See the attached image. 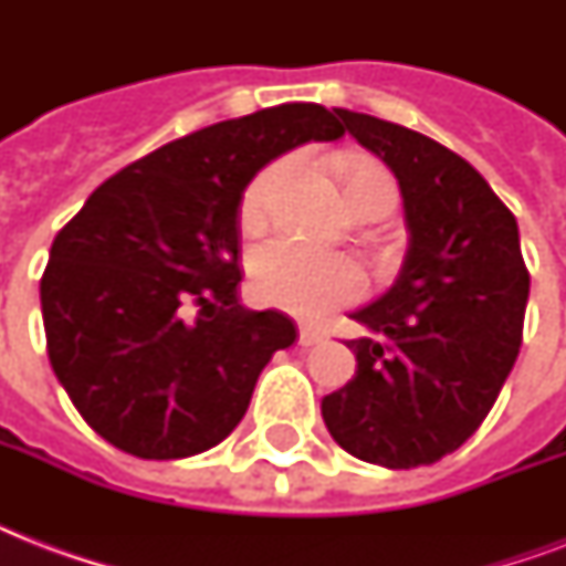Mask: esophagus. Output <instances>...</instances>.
<instances>
[{"label":"esophagus","mask_w":566,"mask_h":566,"mask_svg":"<svg viewBox=\"0 0 566 566\" xmlns=\"http://www.w3.org/2000/svg\"><path fill=\"white\" fill-rule=\"evenodd\" d=\"M326 340V332H319V328H311V326H300V346H317Z\"/></svg>","instance_id":"esophagus-1"}]
</instances>
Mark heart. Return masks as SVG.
Returning a JSON list of instances; mask_svg holds the SVG:
<instances>
[{
    "mask_svg": "<svg viewBox=\"0 0 566 566\" xmlns=\"http://www.w3.org/2000/svg\"><path fill=\"white\" fill-rule=\"evenodd\" d=\"M287 176V164H270L249 181L240 196V222L258 226L266 217L275 190ZM344 196L353 213H390L399 199L394 176L370 161H349L344 167ZM255 296L266 305L314 319L328 311L353 305L364 296V273L353 258L296 243L291 238L266 240L249 258Z\"/></svg>",
    "mask_w": 566,
    "mask_h": 566,
    "instance_id": "1",
    "label": "heart"
}]
</instances>
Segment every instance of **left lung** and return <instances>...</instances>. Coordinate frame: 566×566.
<instances>
[{"mask_svg": "<svg viewBox=\"0 0 566 566\" xmlns=\"http://www.w3.org/2000/svg\"><path fill=\"white\" fill-rule=\"evenodd\" d=\"M337 117L399 179L411 240L394 287L353 314L370 335L346 344L358 373L323 399V420L361 461L434 464L482 426L517 361L528 302L517 220L438 140L370 114Z\"/></svg>", "mask_w": 566, "mask_h": 566, "instance_id": "left-lung-1", "label": "left lung"}]
</instances>
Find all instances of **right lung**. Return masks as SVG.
Here are the masks:
<instances>
[{
	"instance_id": "obj_1",
	"label": "right lung",
	"mask_w": 566,
	"mask_h": 566,
	"mask_svg": "<svg viewBox=\"0 0 566 566\" xmlns=\"http://www.w3.org/2000/svg\"><path fill=\"white\" fill-rule=\"evenodd\" d=\"M344 126L314 102L213 123L102 181L40 279L46 353L96 434L149 461L217 447L275 349L300 337L240 293V196L264 164Z\"/></svg>"
}]
</instances>
